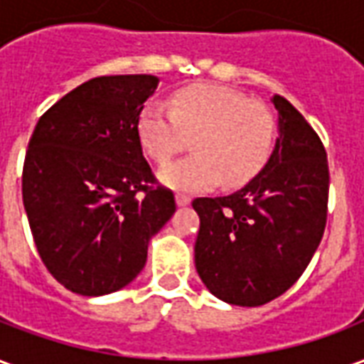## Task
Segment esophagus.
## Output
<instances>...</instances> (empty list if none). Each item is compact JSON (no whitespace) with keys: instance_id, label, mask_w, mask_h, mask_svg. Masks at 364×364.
<instances>
[{"instance_id":"34e87169","label":"esophagus","mask_w":364,"mask_h":364,"mask_svg":"<svg viewBox=\"0 0 364 364\" xmlns=\"http://www.w3.org/2000/svg\"><path fill=\"white\" fill-rule=\"evenodd\" d=\"M175 203H177L179 206H187L191 203V197L183 195V193H177V195H175Z\"/></svg>"}]
</instances>
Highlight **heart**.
I'll list each match as a JSON object with an SVG mask.
<instances>
[{
    "instance_id": "b5f03b06",
    "label": "heart",
    "mask_w": 364,
    "mask_h": 364,
    "mask_svg": "<svg viewBox=\"0 0 364 364\" xmlns=\"http://www.w3.org/2000/svg\"><path fill=\"white\" fill-rule=\"evenodd\" d=\"M138 138L156 164H167L193 138L195 156L159 171L171 189L205 191L222 181L242 187L267 166L277 119L267 105L218 85L195 83L175 91L169 107L148 103L138 114Z\"/></svg>"
}]
</instances>
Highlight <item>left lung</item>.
<instances>
[{
  "label": "left lung",
  "mask_w": 364,
  "mask_h": 364,
  "mask_svg": "<svg viewBox=\"0 0 364 364\" xmlns=\"http://www.w3.org/2000/svg\"><path fill=\"white\" fill-rule=\"evenodd\" d=\"M279 138L267 166L228 197H198L195 265L206 289L236 306L267 304L304 273L328 222V154L281 95Z\"/></svg>",
  "instance_id": "1"
}]
</instances>
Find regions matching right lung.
I'll use <instances>...</instances> for the list:
<instances>
[{"label":"right lung","instance_id":"right-lung-1","mask_svg":"<svg viewBox=\"0 0 364 364\" xmlns=\"http://www.w3.org/2000/svg\"><path fill=\"white\" fill-rule=\"evenodd\" d=\"M156 75H101L38 119L23 164V205L50 274L82 296L127 287L175 213L142 154L138 114Z\"/></svg>","mask_w":364,"mask_h":364}]
</instances>
